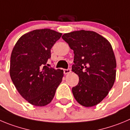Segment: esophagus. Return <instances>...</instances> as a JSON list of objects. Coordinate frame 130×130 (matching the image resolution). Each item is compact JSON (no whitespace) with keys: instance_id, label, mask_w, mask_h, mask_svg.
<instances>
[{"instance_id":"obj_1","label":"esophagus","mask_w":130,"mask_h":130,"mask_svg":"<svg viewBox=\"0 0 130 130\" xmlns=\"http://www.w3.org/2000/svg\"><path fill=\"white\" fill-rule=\"evenodd\" d=\"M71 72V69H63V72H64V74H69Z\"/></svg>"}]
</instances>
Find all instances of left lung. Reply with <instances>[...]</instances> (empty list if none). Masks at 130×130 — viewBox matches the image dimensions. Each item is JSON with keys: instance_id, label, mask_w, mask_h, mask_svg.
Segmentation results:
<instances>
[{"instance_id": "8db88e82", "label": "left lung", "mask_w": 130, "mask_h": 130, "mask_svg": "<svg viewBox=\"0 0 130 130\" xmlns=\"http://www.w3.org/2000/svg\"><path fill=\"white\" fill-rule=\"evenodd\" d=\"M63 40L74 51L72 71L79 76V83L72 88L80 105L91 107L108 95L116 80V60L110 42L94 31L65 33Z\"/></svg>"}]
</instances>
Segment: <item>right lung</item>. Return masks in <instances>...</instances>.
Returning a JSON list of instances; mask_svg holds the SVG:
<instances>
[{
	"instance_id": "right-lung-1",
	"label": "right lung",
	"mask_w": 130,
	"mask_h": 130,
	"mask_svg": "<svg viewBox=\"0 0 130 130\" xmlns=\"http://www.w3.org/2000/svg\"><path fill=\"white\" fill-rule=\"evenodd\" d=\"M62 34L50 29L25 34L16 43L10 59V76L19 94L31 105L50 103L63 71L47 66L51 49Z\"/></svg>"
}]
</instances>
